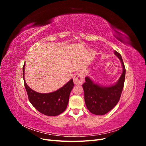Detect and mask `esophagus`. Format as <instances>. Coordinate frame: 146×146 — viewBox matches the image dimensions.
<instances>
[{"instance_id": "34e87169", "label": "esophagus", "mask_w": 146, "mask_h": 146, "mask_svg": "<svg viewBox=\"0 0 146 146\" xmlns=\"http://www.w3.org/2000/svg\"><path fill=\"white\" fill-rule=\"evenodd\" d=\"M84 74L82 72H80L77 74L74 78V82L76 85H82L83 83Z\"/></svg>"}]
</instances>
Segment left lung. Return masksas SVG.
I'll list each match as a JSON object with an SVG mask.
<instances>
[{"label": "left lung", "instance_id": "left-lung-1", "mask_svg": "<svg viewBox=\"0 0 146 146\" xmlns=\"http://www.w3.org/2000/svg\"><path fill=\"white\" fill-rule=\"evenodd\" d=\"M114 54L120 59L123 68L122 74L116 84L109 87H102L86 77V82L82 85L86 107L91 113L96 115H104L115 107L120 99L124 85V63L119 53L114 50Z\"/></svg>", "mask_w": 146, "mask_h": 146}]
</instances>
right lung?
<instances>
[{
  "mask_svg": "<svg viewBox=\"0 0 146 146\" xmlns=\"http://www.w3.org/2000/svg\"><path fill=\"white\" fill-rule=\"evenodd\" d=\"M24 66L23 78H24ZM24 86L29 100L39 112L49 116H58L65 111L69 102L70 92L74 87L72 79L57 91L50 93H39L27 85L25 80Z\"/></svg>",
  "mask_w": 146,
  "mask_h": 146,
  "instance_id": "obj_1",
  "label": "right lung"
}]
</instances>
